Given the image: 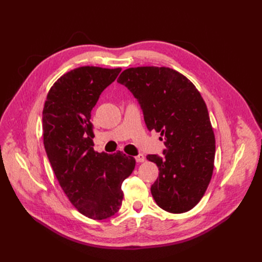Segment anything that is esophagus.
Masks as SVG:
<instances>
[{
  "label": "esophagus",
  "instance_id": "1",
  "mask_svg": "<svg viewBox=\"0 0 262 262\" xmlns=\"http://www.w3.org/2000/svg\"><path fill=\"white\" fill-rule=\"evenodd\" d=\"M145 156L144 155H139V156H136L135 157V160H136V162H139V163H142V162H144L145 161Z\"/></svg>",
  "mask_w": 262,
  "mask_h": 262
}]
</instances>
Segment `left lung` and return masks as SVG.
Returning <instances> with one entry per match:
<instances>
[{
  "label": "left lung",
  "mask_w": 262,
  "mask_h": 262,
  "mask_svg": "<svg viewBox=\"0 0 262 262\" xmlns=\"http://www.w3.org/2000/svg\"><path fill=\"white\" fill-rule=\"evenodd\" d=\"M118 83L138 99L149 131L161 133L164 157L148 155L159 167L151 185L157 205L170 213L193 209L212 177L215 138L204 99L195 85L167 67L123 70Z\"/></svg>",
  "instance_id": "left-lung-1"
}]
</instances>
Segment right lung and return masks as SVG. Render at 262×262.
Segmentation results:
<instances>
[{"label": "right lung", "mask_w": 262, "mask_h": 262, "mask_svg": "<svg viewBox=\"0 0 262 262\" xmlns=\"http://www.w3.org/2000/svg\"><path fill=\"white\" fill-rule=\"evenodd\" d=\"M121 68L84 66L61 76L42 111L43 145L60 188L80 213L93 220L114 215L122 203L121 183L135 159L94 150L92 110Z\"/></svg>", "instance_id": "add662e5"}]
</instances>
